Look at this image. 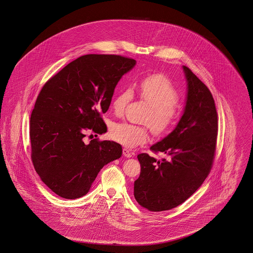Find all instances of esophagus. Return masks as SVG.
<instances>
[{"label": "esophagus", "instance_id": "esophagus-1", "mask_svg": "<svg viewBox=\"0 0 253 253\" xmlns=\"http://www.w3.org/2000/svg\"><path fill=\"white\" fill-rule=\"evenodd\" d=\"M122 153H123V156L125 157H132V154L130 152V150L129 149H127V148H123V150H122Z\"/></svg>", "mask_w": 253, "mask_h": 253}]
</instances>
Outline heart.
I'll return each mask as SVG.
<instances>
[{"label": "heart", "instance_id": "heart-1", "mask_svg": "<svg viewBox=\"0 0 253 253\" xmlns=\"http://www.w3.org/2000/svg\"><path fill=\"white\" fill-rule=\"evenodd\" d=\"M134 86L140 97L152 107L145 119V123L149 124L153 132L157 134L169 132L178 118L176 104L179 98L178 93L169 80L163 74H150L137 80ZM132 98L133 90L131 87L121 89L112 102L116 115H122ZM109 133L114 140L128 147L143 144L149 137L146 128L129 122L112 124Z\"/></svg>", "mask_w": 253, "mask_h": 253}]
</instances>
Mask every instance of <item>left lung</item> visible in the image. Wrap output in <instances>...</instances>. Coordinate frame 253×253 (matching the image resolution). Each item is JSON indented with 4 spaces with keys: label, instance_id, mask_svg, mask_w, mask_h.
Wrapping results in <instances>:
<instances>
[{
    "label": "left lung",
    "instance_id": "1",
    "mask_svg": "<svg viewBox=\"0 0 253 253\" xmlns=\"http://www.w3.org/2000/svg\"><path fill=\"white\" fill-rule=\"evenodd\" d=\"M186 105L173 131L151 147L168 155L157 160L148 154L137 156L141 166L134 181L138 204L151 211H163L185 202L203 184L212 166L216 149L218 120L209 88L187 66Z\"/></svg>",
    "mask_w": 253,
    "mask_h": 253
}]
</instances>
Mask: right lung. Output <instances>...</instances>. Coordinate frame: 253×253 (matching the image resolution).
Returning a JSON list of instances; mask_svg holds the SVG:
<instances>
[{"label":"right lung","instance_id":"1","mask_svg":"<svg viewBox=\"0 0 253 253\" xmlns=\"http://www.w3.org/2000/svg\"><path fill=\"white\" fill-rule=\"evenodd\" d=\"M135 63L118 55H84L41 90L30 118L31 158L42 181L60 197L84 196L103 166L121 157V144L97 138L85 144L84 137L89 130L106 132L101 115Z\"/></svg>","mask_w":253,"mask_h":253}]
</instances>
